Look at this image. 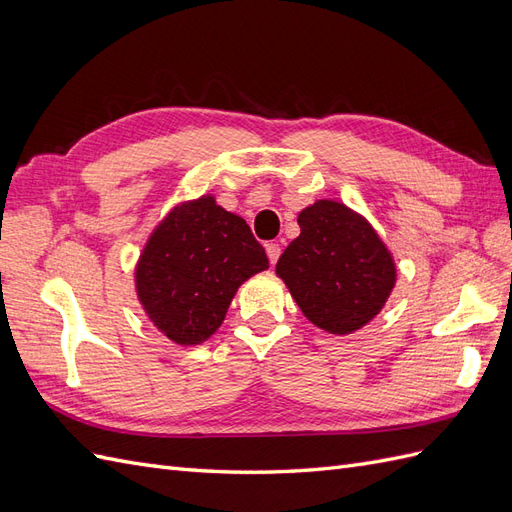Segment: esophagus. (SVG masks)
Masks as SVG:
<instances>
[{
    "label": "esophagus",
    "instance_id": "obj_1",
    "mask_svg": "<svg viewBox=\"0 0 512 512\" xmlns=\"http://www.w3.org/2000/svg\"><path fill=\"white\" fill-rule=\"evenodd\" d=\"M280 254H282V247L280 245H277V243H267V256H269L271 265H275L277 258H280Z\"/></svg>",
    "mask_w": 512,
    "mask_h": 512
}]
</instances>
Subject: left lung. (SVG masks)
Masks as SVG:
<instances>
[{
	"instance_id": "8db88e82",
	"label": "left lung",
	"mask_w": 512,
	"mask_h": 512,
	"mask_svg": "<svg viewBox=\"0 0 512 512\" xmlns=\"http://www.w3.org/2000/svg\"><path fill=\"white\" fill-rule=\"evenodd\" d=\"M301 235L277 260L275 273L318 329L348 335L380 314L395 286L391 252L363 215L335 200L299 213Z\"/></svg>"
}]
</instances>
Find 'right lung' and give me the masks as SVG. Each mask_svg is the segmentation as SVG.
<instances>
[{
	"mask_svg": "<svg viewBox=\"0 0 512 512\" xmlns=\"http://www.w3.org/2000/svg\"><path fill=\"white\" fill-rule=\"evenodd\" d=\"M267 267L265 247L245 220L200 196L151 232L134 273L138 301L170 342L203 344L220 329L237 288Z\"/></svg>",
	"mask_w": 512,
	"mask_h": 512,
	"instance_id": "right-lung-1",
	"label": "right lung"
}]
</instances>
